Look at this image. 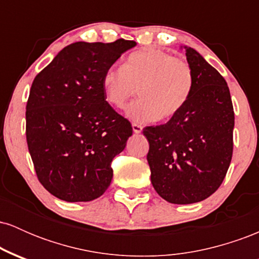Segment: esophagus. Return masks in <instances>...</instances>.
Here are the masks:
<instances>
[{
  "label": "esophagus",
  "mask_w": 259,
  "mask_h": 259,
  "mask_svg": "<svg viewBox=\"0 0 259 259\" xmlns=\"http://www.w3.org/2000/svg\"><path fill=\"white\" fill-rule=\"evenodd\" d=\"M133 130H134V133H135V134H140L142 132V126L140 125V124L134 123L133 124Z\"/></svg>",
  "instance_id": "obj_1"
}]
</instances>
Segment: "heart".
<instances>
[{
  "instance_id": "b5f03b06",
  "label": "heart",
  "mask_w": 259,
  "mask_h": 259,
  "mask_svg": "<svg viewBox=\"0 0 259 259\" xmlns=\"http://www.w3.org/2000/svg\"><path fill=\"white\" fill-rule=\"evenodd\" d=\"M194 84L186 59L156 47L132 53L124 65H112L102 78L107 102L115 108H123L139 90L140 99L125 111L135 123L171 119L186 105Z\"/></svg>"
}]
</instances>
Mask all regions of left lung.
Here are the masks:
<instances>
[{
  "instance_id": "left-lung-1",
  "label": "left lung",
  "mask_w": 259,
  "mask_h": 259,
  "mask_svg": "<svg viewBox=\"0 0 259 259\" xmlns=\"http://www.w3.org/2000/svg\"><path fill=\"white\" fill-rule=\"evenodd\" d=\"M195 74L191 96L165 124L146 126L151 183L175 204L196 203L222 185L233 157L234 108L225 79L191 47L184 46Z\"/></svg>"
}]
</instances>
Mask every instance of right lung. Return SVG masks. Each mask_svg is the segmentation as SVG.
I'll use <instances>...</instances> for the list:
<instances>
[{"instance_id": "1", "label": "right lung", "mask_w": 259, "mask_h": 259, "mask_svg": "<svg viewBox=\"0 0 259 259\" xmlns=\"http://www.w3.org/2000/svg\"><path fill=\"white\" fill-rule=\"evenodd\" d=\"M136 45L74 42L35 76L26 103V142L37 179L67 202L100 197L111 163L125 148L132 124L106 101L103 74Z\"/></svg>"}]
</instances>
